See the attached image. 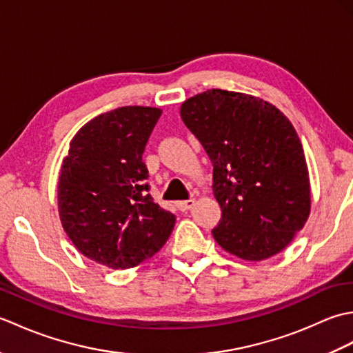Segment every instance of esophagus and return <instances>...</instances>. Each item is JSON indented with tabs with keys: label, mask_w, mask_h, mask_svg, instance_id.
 <instances>
[{
	"label": "esophagus",
	"mask_w": 353,
	"mask_h": 353,
	"mask_svg": "<svg viewBox=\"0 0 353 353\" xmlns=\"http://www.w3.org/2000/svg\"><path fill=\"white\" fill-rule=\"evenodd\" d=\"M194 205H196V200H194V199L177 201V208H179V211H182V212L190 211V209H191Z\"/></svg>",
	"instance_id": "obj_1"
}]
</instances>
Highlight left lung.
Instances as JSON below:
<instances>
[{
  "label": "left lung",
  "mask_w": 353,
  "mask_h": 353,
  "mask_svg": "<svg viewBox=\"0 0 353 353\" xmlns=\"http://www.w3.org/2000/svg\"><path fill=\"white\" fill-rule=\"evenodd\" d=\"M181 117L214 163L215 241L244 261L281 253L311 212L308 165L290 119L259 97L224 89L185 100Z\"/></svg>",
  "instance_id": "1"
}]
</instances>
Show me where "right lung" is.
<instances>
[{
    "label": "right lung",
    "instance_id": "obj_1",
    "mask_svg": "<svg viewBox=\"0 0 353 353\" xmlns=\"http://www.w3.org/2000/svg\"><path fill=\"white\" fill-rule=\"evenodd\" d=\"M162 114L124 106L74 134L57 182L62 228L83 256L114 270L139 265L162 249L176 216L147 194L142 153Z\"/></svg>",
    "mask_w": 353,
    "mask_h": 353
}]
</instances>
